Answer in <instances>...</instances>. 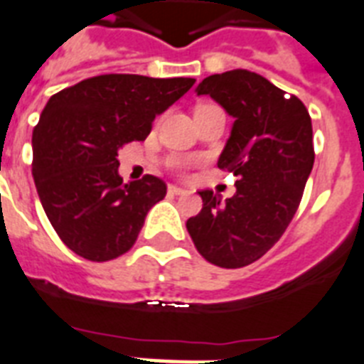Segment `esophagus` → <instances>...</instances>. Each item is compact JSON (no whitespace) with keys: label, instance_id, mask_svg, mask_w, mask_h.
<instances>
[{"label":"esophagus","instance_id":"34e87169","mask_svg":"<svg viewBox=\"0 0 364 364\" xmlns=\"http://www.w3.org/2000/svg\"><path fill=\"white\" fill-rule=\"evenodd\" d=\"M167 191H169L171 195H182V193H186L184 188H180V186H173V184L167 186Z\"/></svg>","mask_w":364,"mask_h":364}]
</instances>
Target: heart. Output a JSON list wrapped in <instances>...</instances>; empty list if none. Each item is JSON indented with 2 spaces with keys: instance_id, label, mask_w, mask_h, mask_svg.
Listing matches in <instances>:
<instances>
[{
  "instance_id": "b5f03b06",
  "label": "heart",
  "mask_w": 364,
  "mask_h": 364,
  "mask_svg": "<svg viewBox=\"0 0 364 364\" xmlns=\"http://www.w3.org/2000/svg\"><path fill=\"white\" fill-rule=\"evenodd\" d=\"M175 165H176V167H180V169H182V167H186V161L176 160V161H175Z\"/></svg>"
}]
</instances>
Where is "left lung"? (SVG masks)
I'll use <instances>...</instances> for the list:
<instances>
[{"label": "left lung", "instance_id": "1", "mask_svg": "<svg viewBox=\"0 0 364 364\" xmlns=\"http://www.w3.org/2000/svg\"><path fill=\"white\" fill-rule=\"evenodd\" d=\"M197 95L234 117L218 167L238 180L225 203L212 189L199 191L203 210L186 227L210 264L243 268L279 242L301 203L314 164L311 115L297 96L243 68L204 77Z\"/></svg>", "mask_w": 364, "mask_h": 364}]
</instances>
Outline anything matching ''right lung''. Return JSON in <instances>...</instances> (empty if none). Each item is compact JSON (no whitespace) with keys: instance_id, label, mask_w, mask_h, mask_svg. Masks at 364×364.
I'll use <instances>...</instances> for the list:
<instances>
[{"instance_id":"1","label":"right lung","mask_w":364,"mask_h":364,"mask_svg":"<svg viewBox=\"0 0 364 364\" xmlns=\"http://www.w3.org/2000/svg\"><path fill=\"white\" fill-rule=\"evenodd\" d=\"M193 77L102 74L48 100L33 130V178L57 236L91 262L128 253L149 210L167 193L154 175L124 184L119 149L143 141L156 115L193 87Z\"/></svg>"}]
</instances>
